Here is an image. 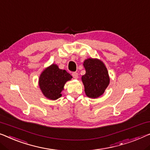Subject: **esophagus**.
<instances>
[{"mask_svg":"<svg viewBox=\"0 0 150 150\" xmlns=\"http://www.w3.org/2000/svg\"><path fill=\"white\" fill-rule=\"evenodd\" d=\"M72 75L74 79H77L78 78V73L77 72H73L72 73Z\"/></svg>","mask_w":150,"mask_h":150,"instance_id":"34e87169","label":"esophagus"}]
</instances>
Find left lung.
Returning <instances> with one entry per match:
<instances>
[{
  "mask_svg": "<svg viewBox=\"0 0 150 150\" xmlns=\"http://www.w3.org/2000/svg\"><path fill=\"white\" fill-rule=\"evenodd\" d=\"M86 74L81 77L84 90L88 97L97 98L104 93L110 83L108 70L101 60L89 58L83 62Z\"/></svg>",
  "mask_w": 150,
  "mask_h": 150,
  "instance_id": "1",
  "label": "left lung"
}]
</instances>
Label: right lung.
Masks as SVG:
<instances>
[{
  "mask_svg": "<svg viewBox=\"0 0 150 150\" xmlns=\"http://www.w3.org/2000/svg\"><path fill=\"white\" fill-rule=\"evenodd\" d=\"M65 70L59 68L56 64H52L42 71L39 77V87L46 98L51 100H57L62 96L67 81L72 79Z\"/></svg>",
  "mask_w": 150,
  "mask_h": 150,
  "instance_id": "obj_1",
  "label": "right lung"
}]
</instances>
